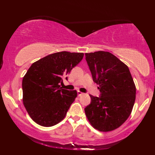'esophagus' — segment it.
Returning <instances> with one entry per match:
<instances>
[{
  "label": "esophagus",
  "instance_id": "1",
  "mask_svg": "<svg viewBox=\"0 0 155 155\" xmlns=\"http://www.w3.org/2000/svg\"><path fill=\"white\" fill-rule=\"evenodd\" d=\"M83 94H84V93L80 92V91H78V96H81V95H82Z\"/></svg>",
  "mask_w": 155,
  "mask_h": 155
}]
</instances>
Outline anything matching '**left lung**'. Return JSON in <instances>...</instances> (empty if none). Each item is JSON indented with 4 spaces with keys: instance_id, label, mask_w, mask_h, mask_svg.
I'll use <instances>...</instances> for the list:
<instances>
[{
    "instance_id": "1",
    "label": "left lung",
    "mask_w": 155,
    "mask_h": 155,
    "mask_svg": "<svg viewBox=\"0 0 155 155\" xmlns=\"http://www.w3.org/2000/svg\"><path fill=\"white\" fill-rule=\"evenodd\" d=\"M86 61L93 81L99 84V97L90 95L85 109L89 122L101 132L119 128L128 119L135 101L134 81L128 67L111 53H86Z\"/></svg>"
}]
</instances>
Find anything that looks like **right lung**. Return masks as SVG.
I'll list each match as a JSON object with an SVG mask.
<instances>
[{
    "mask_svg": "<svg viewBox=\"0 0 155 155\" xmlns=\"http://www.w3.org/2000/svg\"><path fill=\"white\" fill-rule=\"evenodd\" d=\"M83 56V53H54L36 61L28 69L22 79V101L37 124L51 127L65 118L78 93L62 89L60 84Z\"/></svg>",
    "mask_w": 155,
    "mask_h": 155,
    "instance_id": "1",
    "label": "right lung"
}]
</instances>
